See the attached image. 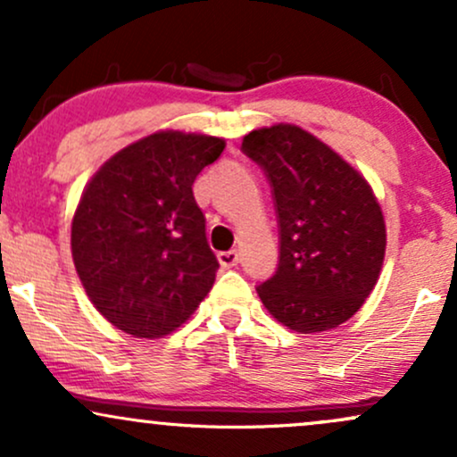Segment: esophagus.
<instances>
[{"label": "esophagus", "mask_w": 457, "mask_h": 457, "mask_svg": "<svg viewBox=\"0 0 457 457\" xmlns=\"http://www.w3.org/2000/svg\"><path fill=\"white\" fill-rule=\"evenodd\" d=\"M217 258H219V264H221L223 269H234V266L240 262V253L236 249H229V251H221Z\"/></svg>", "instance_id": "1"}]
</instances>
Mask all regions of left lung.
<instances>
[{"label": "left lung", "instance_id": "8db88e82", "mask_svg": "<svg viewBox=\"0 0 457 457\" xmlns=\"http://www.w3.org/2000/svg\"><path fill=\"white\" fill-rule=\"evenodd\" d=\"M269 180L279 264L258 295L283 327L335 328L378 281L386 232L371 187L337 152L292 124L251 130L243 148Z\"/></svg>", "mask_w": 457, "mask_h": 457}]
</instances>
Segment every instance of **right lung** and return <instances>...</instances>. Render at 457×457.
I'll list each match as a JSON object with an SVG mask.
<instances>
[{
  "label": "right lung",
  "mask_w": 457,
  "mask_h": 457,
  "mask_svg": "<svg viewBox=\"0 0 457 457\" xmlns=\"http://www.w3.org/2000/svg\"><path fill=\"white\" fill-rule=\"evenodd\" d=\"M225 141L162 130L112 156L72 219V260L94 307L135 337L180 327L211 292L217 255L193 197Z\"/></svg>",
  "instance_id": "1"
}]
</instances>
